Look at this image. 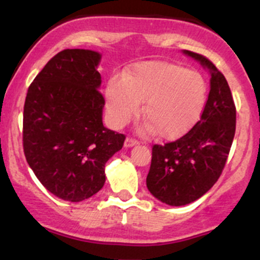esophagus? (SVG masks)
Masks as SVG:
<instances>
[{"label": "esophagus", "mask_w": 260, "mask_h": 260, "mask_svg": "<svg viewBox=\"0 0 260 260\" xmlns=\"http://www.w3.org/2000/svg\"><path fill=\"white\" fill-rule=\"evenodd\" d=\"M138 141L136 140V138H132V137H127L125 138V142H124V146L125 147H133L136 145H138Z\"/></svg>", "instance_id": "esophagus-1"}]
</instances>
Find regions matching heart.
<instances>
[{"instance_id":"heart-1","label":"heart","mask_w":260,"mask_h":260,"mask_svg":"<svg viewBox=\"0 0 260 260\" xmlns=\"http://www.w3.org/2000/svg\"><path fill=\"white\" fill-rule=\"evenodd\" d=\"M106 98L111 122L117 127L137 115L143 103V132L157 129L161 137L175 138L187 132L203 113L208 84L200 73L182 65L146 61L135 65L122 80L109 81Z\"/></svg>"}]
</instances>
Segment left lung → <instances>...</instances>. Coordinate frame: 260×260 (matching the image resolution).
<instances>
[{
  "label": "left lung",
  "mask_w": 260,
  "mask_h": 260,
  "mask_svg": "<svg viewBox=\"0 0 260 260\" xmlns=\"http://www.w3.org/2000/svg\"><path fill=\"white\" fill-rule=\"evenodd\" d=\"M211 75L201 118L174 142L153 145L147 188L162 203L182 206L200 199L221 175L232 148L237 109L224 75L204 55L185 50Z\"/></svg>",
  "instance_id": "left-lung-1"
}]
</instances>
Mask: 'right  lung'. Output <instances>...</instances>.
Here are the masks:
<instances>
[{"label": "right lung", "mask_w": 260, "mask_h": 260, "mask_svg": "<svg viewBox=\"0 0 260 260\" xmlns=\"http://www.w3.org/2000/svg\"><path fill=\"white\" fill-rule=\"evenodd\" d=\"M101 54L67 49L49 60L28 86L22 145L28 166L46 190L79 203L106 182V164L125 136L103 125L96 70Z\"/></svg>", "instance_id": "add662e5"}]
</instances>
